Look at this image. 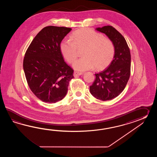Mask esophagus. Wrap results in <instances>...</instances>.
I'll use <instances>...</instances> for the list:
<instances>
[{"label":"esophagus","instance_id":"esophagus-1","mask_svg":"<svg viewBox=\"0 0 157 157\" xmlns=\"http://www.w3.org/2000/svg\"><path fill=\"white\" fill-rule=\"evenodd\" d=\"M82 74H83L82 72H80L76 71V72H74V75L75 77H77L78 76H80V75H82Z\"/></svg>","mask_w":157,"mask_h":157}]
</instances>
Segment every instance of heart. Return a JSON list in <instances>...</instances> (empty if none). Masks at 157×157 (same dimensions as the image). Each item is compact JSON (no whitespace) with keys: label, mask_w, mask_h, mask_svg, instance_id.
<instances>
[{"label":"heart","mask_w":157,"mask_h":157,"mask_svg":"<svg viewBox=\"0 0 157 157\" xmlns=\"http://www.w3.org/2000/svg\"><path fill=\"white\" fill-rule=\"evenodd\" d=\"M60 51L69 63H73L78 57V50H83L82 58L76 60L74 68L76 70H88L95 67L103 70L112 62L115 55V46L109 38L89 29L76 30L71 34L70 40L61 43Z\"/></svg>","instance_id":"obj_1"}]
</instances>
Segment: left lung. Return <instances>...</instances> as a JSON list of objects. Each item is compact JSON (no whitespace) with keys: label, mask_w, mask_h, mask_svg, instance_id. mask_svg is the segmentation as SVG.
I'll return each mask as SVG.
<instances>
[{"label":"left lung","mask_w":157,"mask_h":157,"mask_svg":"<svg viewBox=\"0 0 157 157\" xmlns=\"http://www.w3.org/2000/svg\"><path fill=\"white\" fill-rule=\"evenodd\" d=\"M97 30L113 42L115 55L108 67L95 74V80L90 86V93L99 100H112L123 91L129 80L130 51L124 37L113 27L105 26Z\"/></svg>","instance_id":"left-lung-1"}]
</instances>
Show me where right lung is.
Segmentation results:
<instances>
[{"label": "right lung", "instance_id": "right-lung-1", "mask_svg": "<svg viewBox=\"0 0 157 157\" xmlns=\"http://www.w3.org/2000/svg\"><path fill=\"white\" fill-rule=\"evenodd\" d=\"M72 30L49 26L37 34L25 54L23 67L27 82L40 100L55 103L66 96L74 70L64 61L60 43Z\"/></svg>", "mask_w": 157, "mask_h": 157}]
</instances>
